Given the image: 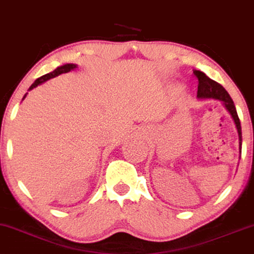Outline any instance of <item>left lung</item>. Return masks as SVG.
Returning <instances> with one entry per match:
<instances>
[{
    "label": "left lung",
    "mask_w": 254,
    "mask_h": 254,
    "mask_svg": "<svg viewBox=\"0 0 254 254\" xmlns=\"http://www.w3.org/2000/svg\"><path fill=\"white\" fill-rule=\"evenodd\" d=\"M193 74L198 79V91L197 98L198 100H218L221 101L227 109V111L230 113L231 118H233L235 125H236V129L238 133V141H240V153L242 152V128L241 121L238 118L236 108L233 100H231L230 95L227 93V90L223 88L221 84L218 83L214 80L209 79L204 72L193 69ZM241 158V156H240Z\"/></svg>",
    "instance_id": "left-lung-1"
}]
</instances>
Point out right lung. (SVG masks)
Instances as JSON below:
<instances>
[{"instance_id": "right-lung-1", "label": "right lung", "mask_w": 254, "mask_h": 254, "mask_svg": "<svg viewBox=\"0 0 254 254\" xmlns=\"http://www.w3.org/2000/svg\"><path fill=\"white\" fill-rule=\"evenodd\" d=\"M76 67H78V65H76V64H64V65H62V66H58V67H57L56 69H54L53 72L47 73V74L42 75L41 78L36 79L35 81L33 82L32 86L28 88V91L32 90V89H34V88L40 86V84L45 83L46 81H48V80H50V79H53V78H56V76L63 74V73H68V72H71V71H74V69H75ZM27 94H28V93H26V94L24 95L23 101L25 100V97L27 96Z\"/></svg>"}]
</instances>
